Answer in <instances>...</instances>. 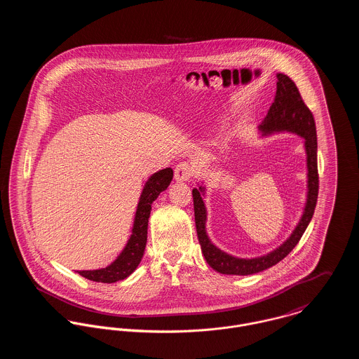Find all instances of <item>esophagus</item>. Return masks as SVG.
Here are the masks:
<instances>
[{
	"instance_id": "34e87169",
	"label": "esophagus",
	"mask_w": 359,
	"mask_h": 359,
	"mask_svg": "<svg viewBox=\"0 0 359 359\" xmlns=\"http://www.w3.org/2000/svg\"><path fill=\"white\" fill-rule=\"evenodd\" d=\"M195 174V167L188 163V161H181L180 164H177L175 167V172H174V178L175 181H189Z\"/></svg>"
}]
</instances>
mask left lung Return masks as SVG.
Listing matches in <instances>:
<instances>
[{
    "label": "left lung",
    "instance_id": "8db88e82",
    "mask_svg": "<svg viewBox=\"0 0 359 359\" xmlns=\"http://www.w3.org/2000/svg\"><path fill=\"white\" fill-rule=\"evenodd\" d=\"M276 95L273 103L271 104L268 114L259 126V131L265 134L287 131L297 134L304 138V147L307 154L308 168V194L307 203L304 212L302 215L300 222L296 229L290 235V238L283 242L278 249L256 258H238L229 256L225 252L215 248L205 233V203L202 195L205 194V188L199 187V189L194 188V208H195V222L199 243L202 248V253L205 256L207 264L219 273L224 275H252L261 272L266 268L282 261L287 256L299 243L303 233L307 229L308 224L313 215V210L318 199L319 189V177H318V160H316V127L315 120L308 109L307 104L303 101L297 86L294 81L283 73L276 74Z\"/></svg>",
    "mask_w": 359,
    "mask_h": 359
}]
</instances>
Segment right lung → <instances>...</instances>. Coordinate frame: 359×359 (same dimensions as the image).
<instances>
[{"mask_svg": "<svg viewBox=\"0 0 359 359\" xmlns=\"http://www.w3.org/2000/svg\"><path fill=\"white\" fill-rule=\"evenodd\" d=\"M172 180V170L170 167L154 172V175L147 181L144 191L140 198V203L137 207L133 235L121 252L109 266L94 269V271H79V273L90 280L102 282V283H114L117 280H123L130 276L137 266L140 265L148 239V221L152 210V203L157 196L167 189Z\"/></svg>", "mask_w": 359, "mask_h": 359, "instance_id": "obj_1", "label": "right lung"}]
</instances>
